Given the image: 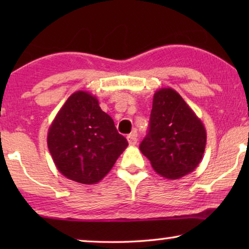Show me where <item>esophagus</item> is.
<instances>
[{
	"label": "esophagus",
	"instance_id": "1",
	"mask_svg": "<svg viewBox=\"0 0 249 249\" xmlns=\"http://www.w3.org/2000/svg\"><path fill=\"white\" fill-rule=\"evenodd\" d=\"M127 139H128V142H129V145L130 146H135L136 144H137V132L136 131H132L130 135H128L127 136Z\"/></svg>",
	"mask_w": 249,
	"mask_h": 249
}]
</instances>
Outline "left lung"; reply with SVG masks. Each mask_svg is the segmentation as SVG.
Returning a JSON list of instances; mask_svg holds the SVG:
<instances>
[{
	"label": "left lung",
	"mask_w": 249,
	"mask_h": 249,
	"mask_svg": "<svg viewBox=\"0 0 249 249\" xmlns=\"http://www.w3.org/2000/svg\"><path fill=\"white\" fill-rule=\"evenodd\" d=\"M205 145V127L183 98L172 88L156 90L148 134L139 146L153 169L164 178H181L198 166Z\"/></svg>",
	"instance_id": "left-lung-1"
}]
</instances>
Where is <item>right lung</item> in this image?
<instances>
[{
	"label": "right lung",
	"mask_w": 249,
	"mask_h": 249,
	"mask_svg": "<svg viewBox=\"0 0 249 249\" xmlns=\"http://www.w3.org/2000/svg\"><path fill=\"white\" fill-rule=\"evenodd\" d=\"M47 146L56 169L68 179L93 185L101 181L127 148L98 100L78 90L66 101L49 128Z\"/></svg>",
	"instance_id": "1"
}]
</instances>
